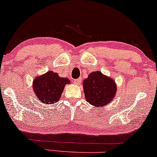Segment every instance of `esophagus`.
<instances>
[{
	"mask_svg": "<svg viewBox=\"0 0 157 157\" xmlns=\"http://www.w3.org/2000/svg\"><path fill=\"white\" fill-rule=\"evenodd\" d=\"M80 82H81V79H76V80H74V83L75 85H77V86L80 85Z\"/></svg>",
	"mask_w": 157,
	"mask_h": 157,
	"instance_id": "esophagus-1",
	"label": "esophagus"
}]
</instances>
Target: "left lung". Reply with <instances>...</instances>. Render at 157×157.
<instances>
[{"mask_svg":"<svg viewBox=\"0 0 157 157\" xmlns=\"http://www.w3.org/2000/svg\"><path fill=\"white\" fill-rule=\"evenodd\" d=\"M86 101L95 107L109 105L114 98L117 86L113 78L97 71L90 73L82 82Z\"/></svg>","mask_w":157,"mask_h":157,"instance_id":"obj_1","label":"left lung"}]
</instances>
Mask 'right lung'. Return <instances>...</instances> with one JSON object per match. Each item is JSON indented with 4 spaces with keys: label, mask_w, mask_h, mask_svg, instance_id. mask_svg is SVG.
Here are the masks:
<instances>
[{
    "label": "right lung",
    "mask_w": 157,
    "mask_h": 157,
    "mask_svg": "<svg viewBox=\"0 0 157 157\" xmlns=\"http://www.w3.org/2000/svg\"><path fill=\"white\" fill-rule=\"evenodd\" d=\"M69 83L67 77H60L57 73L48 71L34 79L32 89L42 103L51 105L60 100L65 86Z\"/></svg>",
    "instance_id": "obj_1"
}]
</instances>
